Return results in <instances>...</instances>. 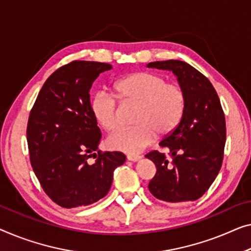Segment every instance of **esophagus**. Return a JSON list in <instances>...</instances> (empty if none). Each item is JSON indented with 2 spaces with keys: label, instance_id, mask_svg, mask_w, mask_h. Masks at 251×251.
I'll use <instances>...</instances> for the list:
<instances>
[{
  "label": "esophagus",
  "instance_id": "esophagus-1",
  "mask_svg": "<svg viewBox=\"0 0 251 251\" xmlns=\"http://www.w3.org/2000/svg\"><path fill=\"white\" fill-rule=\"evenodd\" d=\"M142 156L141 155H137V154H129L127 155V160L128 161H132V162H136L138 160H141Z\"/></svg>",
  "mask_w": 251,
  "mask_h": 251
}]
</instances>
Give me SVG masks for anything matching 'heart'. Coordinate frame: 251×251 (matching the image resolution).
<instances>
[{
	"mask_svg": "<svg viewBox=\"0 0 251 251\" xmlns=\"http://www.w3.org/2000/svg\"><path fill=\"white\" fill-rule=\"evenodd\" d=\"M116 98L123 103L137 104L136 126L124 128L108 138V145L115 151L136 154L151 144L160 134H168L180 123L186 108L184 90L178 84L168 83L160 74L138 72L129 74L113 85ZM96 122L113 132L119 127L118 107L113 97L97 93L90 103Z\"/></svg>",
	"mask_w": 251,
	"mask_h": 251,
	"instance_id": "b5f03b06",
	"label": "heart"
}]
</instances>
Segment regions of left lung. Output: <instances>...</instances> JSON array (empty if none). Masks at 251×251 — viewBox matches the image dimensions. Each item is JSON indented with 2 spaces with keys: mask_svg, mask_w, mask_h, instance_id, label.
<instances>
[{
  "mask_svg": "<svg viewBox=\"0 0 251 251\" xmlns=\"http://www.w3.org/2000/svg\"><path fill=\"white\" fill-rule=\"evenodd\" d=\"M147 66L171 71L186 96L180 123L159 143L173 160L158 151L145 155L156 167L149 189L169 203L196 201L215 180L223 161L226 130L219 96L208 78L188 63L169 59Z\"/></svg>",
  "mask_w": 251,
  "mask_h": 251,
  "instance_id": "obj_1",
  "label": "left lung"
}]
</instances>
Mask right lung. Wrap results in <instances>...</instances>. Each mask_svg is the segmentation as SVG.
<instances>
[{
  "mask_svg": "<svg viewBox=\"0 0 251 251\" xmlns=\"http://www.w3.org/2000/svg\"><path fill=\"white\" fill-rule=\"evenodd\" d=\"M107 63L74 61L51 74L29 116L27 141L33 173L59 206L93 204L109 192L122 152L98 150L101 133L90 108V89ZM98 151V153H95ZM96 161L90 164L89 157Z\"/></svg>",
  "mask_w": 251,
  "mask_h": 251,
  "instance_id": "obj_1",
  "label": "right lung"
}]
</instances>
